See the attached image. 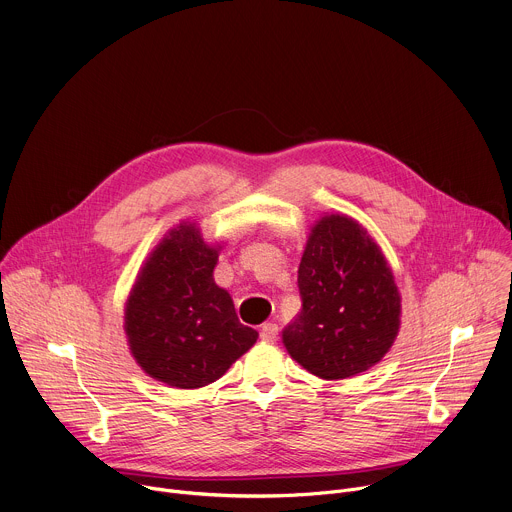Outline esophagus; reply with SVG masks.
Wrapping results in <instances>:
<instances>
[{"label":"esophagus","instance_id":"obj_1","mask_svg":"<svg viewBox=\"0 0 512 512\" xmlns=\"http://www.w3.org/2000/svg\"><path fill=\"white\" fill-rule=\"evenodd\" d=\"M259 336H261L263 342H275V338H277V324L265 322L261 326V330H259Z\"/></svg>","mask_w":512,"mask_h":512}]
</instances>
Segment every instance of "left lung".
<instances>
[{"label": "left lung", "instance_id": "obj_1", "mask_svg": "<svg viewBox=\"0 0 512 512\" xmlns=\"http://www.w3.org/2000/svg\"><path fill=\"white\" fill-rule=\"evenodd\" d=\"M302 310L281 338L289 356L326 381L348 379L389 352L401 326L393 271L362 225L324 214L298 269Z\"/></svg>", "mask_w": 512, "mask_h": 512}]
</instances>
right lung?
Segmentation results:
<instances>
[{
    "label": "right lung",
    "mask_w": 512,
    "mask_h": 512,
    "mask_svg": "<svg viewBox=\"0 0 512 512\" xmlns=\"http://www.w3.org/2000/svg\"><path fill=\"white\" fill-rule=\"evenodd\" d=\"M221 247L180 223L145 259L125 304V334L139 367L176 389L221 379L255 342L229 291L214 283Z\"/></svg>",
    "instance_id": "obj_1"
}]
</instances>
